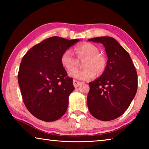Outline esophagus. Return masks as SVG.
Listing matches in <instances>:
<instances>
[{
    "instance_id": "esophagus-1",
    "label": "esophagus",
    "mask_w": 149,
    "mask_h": 149,
    "mask_svg": "<svg viewBox=\"0 0 149 149\" xmlns=\"http://www.w3.org/2000/svg\"><path fill=\"white\" fill-rule=\"evenodd\" d=\"M73 84H74V87L76 88V87H79V85L81 84V83L79 82V81H77V80H74V81H73Z\"/></svg>"
}]
</instances>
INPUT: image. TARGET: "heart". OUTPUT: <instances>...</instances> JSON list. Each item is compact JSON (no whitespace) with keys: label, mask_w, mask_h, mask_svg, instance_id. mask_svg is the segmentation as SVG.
Listing matches in <instances>:
<instances>
[{"label":"heart","mask_w":149,"mask_h":149,"mask_svg":"<svg viewBox=\"0 0 149 149\" xmlns=\"http://www.w3.org/2000/svg\"><path fill=\"white\" fill-rule=\"evenodd\" d=\"M75 52L77 58L85 59L83 70H76L70 73V75L75 79L85 81L92 79L96 75V71L101 73L104 70L106 62L104 58L98 53L97 47L91 43H84L75 47ZM61 63L68 71L76 68L78 60L73 54L71 50L67 49L61 56Z\"/></svg>","instance_id":"heart-1"}]
</instances>
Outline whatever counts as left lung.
I'll list each match as a JSON object with an SVG mask.
<instances>
[{
  "instance_id": "1",
  "label": "left lung",
  "mask_w": 149,
  "mask_h": 149,
  "mask_svg": "<svg viewBox=\"0 0 149 149\" xmlns=\"http://www.w3.org/2000/svg\"><path fill=\"white\" fill-rule=\"evenodd\" d=\"M89 41L104 45L108 60L101 76L89 83L88 108L98 120H114L125 112L135 97L137 72L129 53L115 39L99 37Z\"/></svg>"
}]
</instances>
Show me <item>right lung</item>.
Here are the masks:
<instances>
[{"label": "right lung", "instance_id": "1", "mask_svg": "<svg viewBox=\"0 0 149 149\" xmlns=\"http://www.w3.org/2000/svg\"><path fill=\"white\" fill-rule=\"evenodd\" d=\"M79 41L50 37L23 57L17 80L25 105L38 119L53 122L66 112L69 96L75 88L60 59L65 50Z\"/></svg>", "mask_w": 149, "mask_h": 149}]
</instances>
